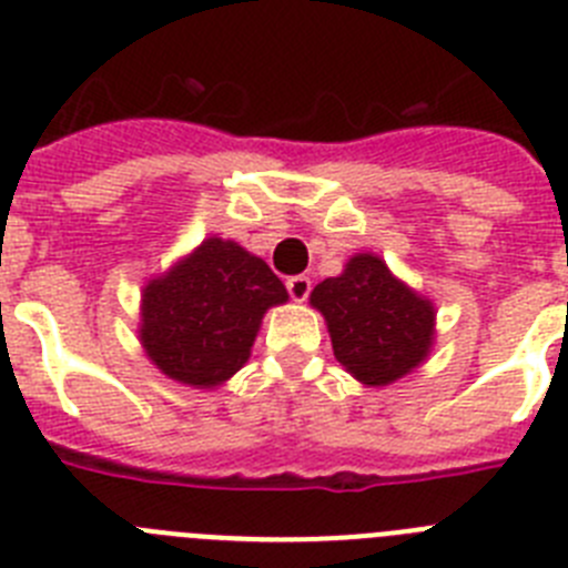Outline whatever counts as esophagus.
<instances>
[{
  "label": "esophagus",
  "mask_w": 568,
  "mask_h": 568,
  "mask_svg": "<svg viewBox=\"0 0 568 568\" xmlns=\"http://www.w3.org/2000/svg\"><path fill=\"white\" fill-rule=\"evenodd\" d=\"M310 290H313V281L307 278V275H293V278H287V293L293 301H307L310 298Z\"/></svg>",
  "instance_id": "obj_1"
}]
</instances>
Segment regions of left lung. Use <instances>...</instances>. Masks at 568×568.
<instances>
[{
	"mask_svg": "<svg viewBox=\"0 0 568 568\" xmlns=\"http://www.w3.org/2000/svg\"><path fill=\"white\" fill-rule=\"evenodd\" d=\"M310 304L327 321L338 364L364 386L395 384L433 353L435 304L375 253H355L344 273L315 284Z\"/></svg>",
	"mask_w": 568,
	"mask_h": 568,
	"instance_id": "obj_1",
	"label": "left lung"
}]
</instances>
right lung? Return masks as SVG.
Wrapping results in <instances>:
<instances>
[{"instance_id":"1","label":"right lung","mask_w":568,"mask_h":568,"mask_svg":"<svg viewBox=\"0 0 568 568\" xmlns=\"http://www.w3.org/2000/svg\"><path fill=\"white\" fill-rule=\"evenodd\" d=\"M287 298L267 261L210 235L144 284L139 341L168 378L215 389L247 364L264 313Z\"/></svg>"}]
</instances>
